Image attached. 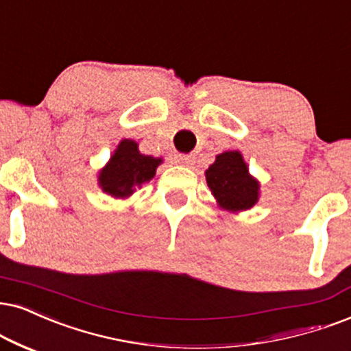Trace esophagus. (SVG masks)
<instances>
[{
	"label": "esophagus",
	"mask_w": 351,
	"mask_h": 351,
	"mask_svg": "<svg viewBox=\"0 0 351 351\" xmlns=\"http://www.w3.org/2000/svg\"><path fill=\"white\" fill-rule=\"evenodd\" d=\"M175 162L178 163V165L191 167L194 163V157L189 154H175Z\"/></svg>",
	"instance_id": "1"
}]
</instances>
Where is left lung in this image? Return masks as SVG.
Masks as SVG:
<instances>
[{"instance_id":"8db88e82","label":"left lung","mask_w":351,"mask_h":351,"mask_svg":"<svg viewBox=\"0 0 351 351\" xmlns=\"http://www.w3.org/2000/svg\"><path fill=\"white\" fill-rule=\"evenodd\" d=\"M206 180L217 202L227 210H246L257 202L259 186L237 150L217 155L215 163L206 171Z\"/></svg>"}]
</instances>
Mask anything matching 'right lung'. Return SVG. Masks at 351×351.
<instances>
[{
	"mask_svg": "<svg viewBox=\"0 0 351 351\" xmlns=\"http://www.w3.org/2000/svg\"><path fill=\"white\" fill-rule=\"evenodd\" d=\"M160 158L143 155L131 139L121 141L110 163L100 171V186L114 197H128L137 186L152 180Z\"/></svg>",
	"mask_w": 351,
	"mask_h": 351,
	"instance_id": "1",
	"label": "right lung"
}]
</instances>
